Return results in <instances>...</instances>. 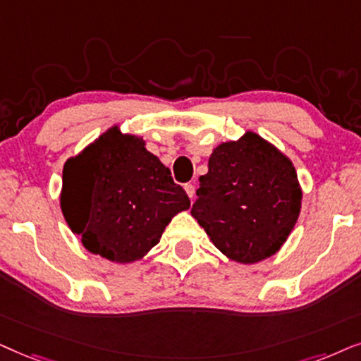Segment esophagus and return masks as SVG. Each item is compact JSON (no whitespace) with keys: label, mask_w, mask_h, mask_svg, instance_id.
Segmentation results:
<instances>
[{"label":"esophagus","mask_w":361,"mask_h":361,"mask_svg":"<svg viewBox=\"0 0 361 361\" xmlns=\"http://www.w3.org/2000/svg\"><path fill=\"white\" fill-rule=\"evenodd\" d=\"M185 190H186V193H188V196L191 200L195 198V185L193 183H186L185 185Z\"/></svg>","instance_id":"esophagus-1"}]
</instances>
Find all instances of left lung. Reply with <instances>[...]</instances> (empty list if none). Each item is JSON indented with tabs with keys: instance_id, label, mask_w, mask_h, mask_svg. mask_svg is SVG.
Here are the masks:
<instances>
[{
	"instance_id": "1",
	"label": "left lung",
	"mask_w": 361,
	"mask_h": 361,
	"mask_svg": "<svg viewBox=\"0 0 361 361\" xmlns=\"http://www.w3.org/2000/svg\"><path fill=\"white\" fill-rule=\"evenodd\" d=\"M196 195L193 218L221 252L243 264L276 254L300 213L294 165L252 132L216 148Z\"/></svg>"
}]
</instances>
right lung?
<instances>
[{
    "label": "right lung",
    "instance_id": "add662e5",
    "mask_svg": "<svg viewBox=\"0 0 361 361\" xmlns=\"http://www.w3.org/2000/svg\"><path fill=\"white\" fill-rule=\"evenodd\" d=\"M61 208L90 252L123 264L157 246L190 198L140 138L114 127L66 161Z\"/></svg>",
    "mask_w": 361,
    "mask_h": 361
}]
</instances>
